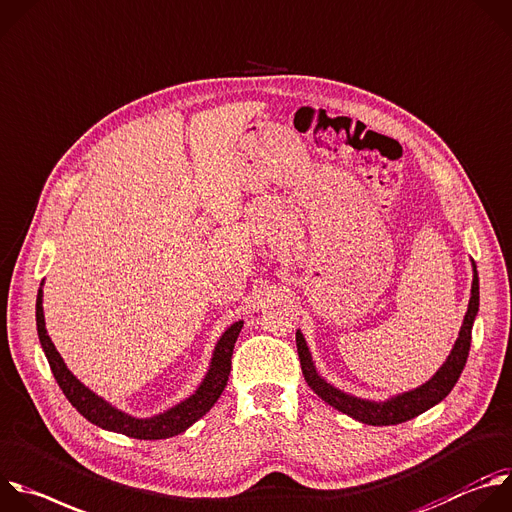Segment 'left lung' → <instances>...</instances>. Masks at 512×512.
Segmentation results:
<instances>
[{
	"mask_svg": "<svg viewBox=\"0 0 512 512\" xmlns=\"http://www.w3.org/2000/svg\"><path fill=\"white\" fill-rule=\"evenodd\" d=\"M478 304H480V290H478V270L472 260V288H470V300H468V311L464 315V323L460 327L458 339L448 355V359L442 363V367L420 387H414L410 391L395 393L383 401L375 399H365L357 397L351 393H345L343 389L335 387L329 383L319 371L313 361L311 349L304 341V335L296 331V349L300 357V367L304 381L309 383V387L329 405H333L335 410L347 414L349 418L363 422L367 426H395L401 422L412 420L424 412H428L430 407L438 405L456 385L466 359L470 351V341H472V325L478 315Z\"/></svg>",
	"mask_w": 512,
	"mask_h": 512,
	"instance_id": "1",
	"label": "left lung"
}]
</instances>
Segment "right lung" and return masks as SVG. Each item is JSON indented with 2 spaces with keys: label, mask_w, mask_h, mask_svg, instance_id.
<instances>
[{
  "label": "right lung",
  "mask_w": 512,
  "mask_h": 512,
  "mask_svg": "<svg viewBox=\"0 0 512 512\" xmlns=\"http://www.w3.org/2000/svg\"><path fill=\"white\" fill-rule=\"evenodd\" d=\"M42 286H44V282L40 284L38 298H36V325H38V337H40L42 351L50 363V369H52L62 393L68 397V401L90 424H94L102 430L125 434L129 438H137V440H165V438L185 432L199 418L206 416L214 407V403L218 401V397L222 395L224 387L228 385V377H230V369H232V353H234L236 339L244 327V321L230 325L222 333V337L218 339V343L214 347L206 375H203L201 383L189 397L181 399L179 403L171 405L169 410L155 414L151 418H135V416L119 410L117 405L109 403L105 397H100L92 389H88L68 369L64 359L56 351V347L46 331L44 306H42V300H44Z\"/></svg>",
  "instance_id": "1"
}]
</instances>
